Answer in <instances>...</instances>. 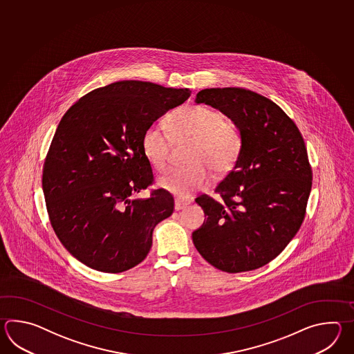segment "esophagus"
I'll list each match as a JSON object with an SVG mask.
<instances>
[{"instance_id": "34e87169", "label": "esophagus", "mask_w": 354, "mask_h": 354, "mask_svg": "<svg viewBox=\"0 0 354 354\" xmlns=\"http://www.w3.org/2000/svg\"><path fill=\"white\" fill-rule=\"evenodd\" d=\"M187 205V201H182V200H176V201H174V210H182V209H185V207H186Z\"/></svg>"}]
</instances>
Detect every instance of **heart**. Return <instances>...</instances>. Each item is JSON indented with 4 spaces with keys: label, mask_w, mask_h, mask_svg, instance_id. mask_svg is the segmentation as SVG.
<instances>
[{
    "label": "heart",
    "mask_w": 354,
    "mask_h": 354,
    "mask_svg": "<svg viewBox=\"0 0 354 354\" xmlns=\"http://www.w3.org/2000/svg\"><path fill=\"white\" fill-rule=\"evenodd\" d=\"M168 129L162 124H151L142 138L144 157L151 166L162 171L168 162L171 137L174 142L192 140L188 151L189 166L171 168L158 178L159 187L180 198H187L205 187L215 176L229 174L243 148L238 125L224 118L223 113L209 106L180 107L168 118Z\"/></svg>",
    "instance_id": "1"
}]
</instances>
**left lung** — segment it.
I'll return each mask as SVG.
<instances>
[{
    "label": "left lung",
    "instance_id": "obj_1",
    "mask_svg": "<svg viewBox=\"0 0 354 354\" xmlns=\"http://www.w3.org/2000/svg\"><path fill=\"white\" fill-rule=\"evenodd\" d=\"M195 102L212 106L235 122L243 148L215 188L223 201L196 198L206 221L192 241L218 270L253 271L286 248L305 218L313 180L306 147L286 113L253 91L206 88Z\"/></svg>",
    "mask_w": 354,
    "mask_h": 354
}]
</instances>
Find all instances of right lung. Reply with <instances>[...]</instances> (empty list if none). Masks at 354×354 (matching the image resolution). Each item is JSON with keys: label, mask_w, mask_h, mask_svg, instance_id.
<instances>
[{"label": "right lung", "mask_w": 354, "mask_h": 354, "mask_svg": "<svg viewBox=\"0 0 354 354\" xmlns=\"http://www.w3.org/2000/svg\"><path fill=\"white\" fill-rule=\"evenodd\" d=\"M188 88L119 81L91 91L62 118L46 156L43 192L64 248L92 270L119 273L149 253L153 230L174 212L165 189L134 198L153 182L144 131L183 104Z\"/></svg>", "instance_id": "1"}]
</instances>
